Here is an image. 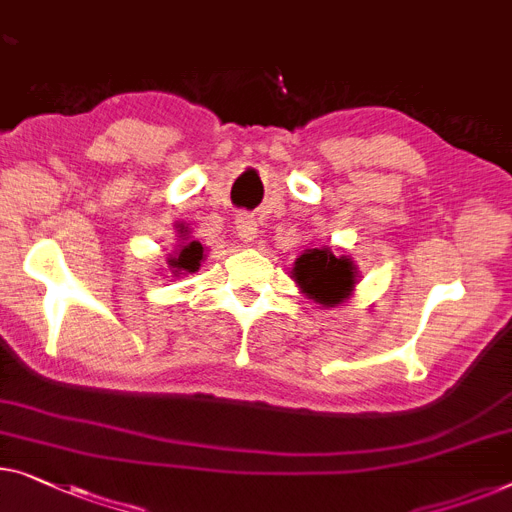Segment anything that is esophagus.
I'll return each mask as SVG.
<instances>
[{"label":"esophagus","instance_id":"1","mask_svg":"<svg viewBox=\"0 0 512 512\" xmlns=\"http://www.w3.org/2000/svg\"><path fill=\"white\" fill-rule=\"evenodd\" d=\"M235 228H238V235H240L242 242H247V244L254 242L256 233H258V224H256V219L251 217V214H247V212L238 214V219H235Z\"/></svg>","mask_w":512,"mask_h":512}]
</instances>
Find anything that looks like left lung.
Masks as SVG:
<instances>
[{
  "mask_svg": "<svg viewBox=\"0 0 512 512\" xmlns=\"http://www.w3.org/2000/svg\"><path fill=\"white\" fill-rule=\"evenodd\" d=\"M293 279L307 298L323 307H337L355 288V265L325 247L305 249L293 265Z\"/></svg>",
  "mask_w": 512,
  "mask_h": 512,
  "instance_id": "obj_1",
  "label": "left lung"
}]
</instances>
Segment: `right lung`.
<instances>
[{
  "instance_id": "right-lung-1",
  "label": "right lung",
  "mask_w": 512,
  "mask_h": 512,
  "mask_svg": "<svg viewBox=\"0 0 512 512\" xmlns=\"http://www.w3.org/2000/svg\"><path fill=\"white\" fill-rule=\"evenodd\" d=\"M203 258H205L203 244L198 240H191L187 228L180 226V244H177V249L168 256L170 272H173L175 277H182V274H189V272H198Z\"/></svg>"
}]
</instances>
